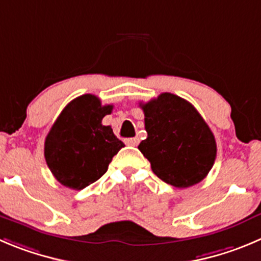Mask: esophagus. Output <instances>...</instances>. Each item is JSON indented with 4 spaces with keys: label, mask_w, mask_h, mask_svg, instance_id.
Here are the masks:
<instances>
[{
    "label": "esophagus",
    "mask_w": 261,
    "mask_h": 261,
    "mask_svg": "<svg viewBox=\"0 0 261 261\" xmlns=\"http://www.w3.org/2000/svg\"><path fill=\"white\" fill-rule=\"evenodd\" d=\"M139 138H131V139H126V144L131 145V147H136L139 144Z\"/></svg>",
    "instance_id": "esophagus-1"
}]
</instances>
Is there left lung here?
Listing matches in <instances>:
<instances>
[{
    "label": "left lung",
    "mask_w": 261,
    "mask_h": 261,
    "mask_svg": "<svg viewBox=\"0 0 261 261\" xmlns=\"http://www.w3.org/2000/svg\"><path fill=\"white\" fill-rule=\"evenodd\" d=\"M140 107L148 136L138 148L152 171L176 188H188L207 176L215 162L216 142L197 109L170 92Z\"/></svg>",
    "instance_id": "obj_1"
}]
</instances>
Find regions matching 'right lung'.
I'll return each mask as SVG.
<instances>
[{
	"instance_id": "1",
	"label": "right lung",
	"mask_w": 261,
	"mask_h": 261,
	"mask_svg": "<svg viewBox=\"0 0 261 261\" xmlns=\"http://www.w3.org/2000/svg\"><path fill=\"white\" fill-rule=\"evenodd\" d=\"M113 106H101L95 95L75 97L65 107L45 140V160L55 179L70 189H84L108 170L125 147L101 119Z\"/></svg>"
}]
</instances>
